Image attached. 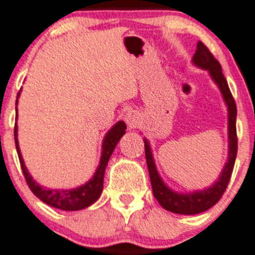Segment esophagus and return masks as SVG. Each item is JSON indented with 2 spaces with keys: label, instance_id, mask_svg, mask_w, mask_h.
<instances>
[{
  "label": "esophagus",
  "instance_id": "34e87169",
  "mask_svg": "<svg viewBox=\"0 0 255 255\" xmlns=\"http://www.w3.org/2000/svg\"><path fill=\"white\" fill-rule=\"evenodd\" d=\"M137 121H139V116L135 111H128L125 114V123L129 125V128H134L136 126Z\"/></svg>",
  "mask_w": 255,
  "mask_h": 255
}]
</instances>
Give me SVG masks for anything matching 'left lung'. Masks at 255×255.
I'll list each match as a JSON object with an SVG mask.
<instances>
[{"label": "left lung", "instance_id": "left-lung-1", "mask_svg": "<svg viewBox=\"0 0 255 255\" xmlns=\"http://www.w3.org/2000/svg\"><path fill=\"white\" fill-rule=\"evenodd\" d=\"M192 63L201 69L209 72L210 77L218 86L223 95L224 102L228 107V139H229V153L228 160L221 170L220 176L214 183L204 190L193 191V192H177L172 190L158 173L155 162H154L153 153H151L150 144L146 139H144L145 144V158L148 164L149 176H150L151 188L153 195L159 202L160 206L167 211L174 212L179 215H196L211 209L214 205L219 202L221 196L225 192L230 181L231 172L234 168L235 159H237L238 151V137H237V105L229 90L228 82L224 77L221 65L214 55L210 53L209 49L204 44L198 41L197 49L192 58Z\"/></svg>", "mask_w": 255, "mask_h": 255}]
</instances>
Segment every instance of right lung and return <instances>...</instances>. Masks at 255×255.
I'll return each instance as SVG.
<instances>
[{
    "label": "right lung",
    "mask_w": 255,
    "mask_h": 255,
    "mask_svg": "<svg viewBox=\"0 0 255 255\" xmlns=\"http://www.w3.org/2000/svg\"><path fill=\"white\" fill-rule=\"evenodd\" d=\"M18 96H20V92L17 95V99ZM16 105H17V101H16ZM16 120H17V116H16ZM125 123L124 121H118L107 131V134L105 135L104 141H102L101 159H100L99 167L96 169L95 174H93L90 181L86 182L82 186L76 187V188H68V190H62L60 188V190H55V188H46V187L40 186L32 178L31 174L29 173V170H27L26 165H25L24 158L21 155L17 140V124H15V131H13V134H15L16 150H17L21 168H22V173H24L30 190L32 191V193L39 200L45 202L46 205L55 207V209L63 210V211H78V210H83L86 207L91 206L92 204H95L96 201L100 198V196H101L102 190H104L105 169H106V165L110 160V156L114 153L123 135L125 134Z\"/></svg>",
    "instance_id": "add662e5"
}]
</instances>
